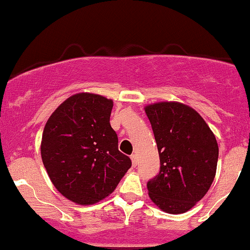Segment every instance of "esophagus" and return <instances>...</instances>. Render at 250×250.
<instances>
[{"label":"esophagus","instance_id":"1","mask_svg":"<svg viewBox=\"0 0 250 250\" xmlns=\"http://www.w3.org/2000/svg\"><path fill=\"white\" fill-rule=\"evenodd\" d=\"M131 160H132V164H133V166H137V164H138L137 154H132L131 155Z\"/></svg>","mask_w":250,"mask_h":250}]
</instances>
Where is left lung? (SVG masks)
<instances>
[{
  "label": "left lung",
  "mask_w": 250,
  "mask_h": 250,
  "mask_svg": "<svg viewBox=\"0 0 250 250\" xmlns=\"http://www.w3.org/2000/svg\"><path fill=\"white\" fill-rule=\"evenodd\" d=\"M160 158V172L147 183L148 195L169 214L187 212L204 198L216 173L215 136L194 108L178 102L147 105Z\"/></svg>",
  "instance_id": "obj_1"
}]
</instances>
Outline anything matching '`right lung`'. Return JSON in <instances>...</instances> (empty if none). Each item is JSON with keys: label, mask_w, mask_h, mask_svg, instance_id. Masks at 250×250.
<instances>
[{"label": "right lung", "mask_w": 250, "mask_h": 250, "mask_svg": "<svg viewBox=\"0 0 250 250\" xmlns=\"http://www.w3.org/2000/svg\"><path fill=\"white\" fill-rule=\"evenodd\" d=\"M112 107L105 97L77 93L56 108L44 127L43 165L58 192L78 205L110 195L132 165L110 125Z\"/></svg>", "instance_id": "obj_1"}]
</instances>
